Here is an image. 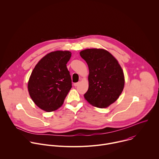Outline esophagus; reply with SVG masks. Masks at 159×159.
Masks as SVG:
<instances>
[{
  "label": "esophagus",
  "mask_w": 159,
  "mask_h": 159,
  "mask_svg": "<svg viewBox=\"0 0 159 159\" xmlns=\"http://www.w3.org/2000/svg\"><path fill=\"white\" fill-rule=\"evenodd\" d=\"M80 84V82H77V83H75L74 84V86L75 87H77V86H78L79 85V84Z\"/></svg>",
  "instance_id": "esophagus-1"
}]
</instances>
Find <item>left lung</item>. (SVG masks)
<instances>
[{
    "mask_svg": "<svg viewBox=\"0 0 159 159\" xmlns=\"http://www.w3.org/2000/svg\"><path fill=\"white\" fill-rule=\"evenodd\" d=\"M80 55L87 63L89 70L85 99L96 107H109L119 98L125 86V75L118 61L102 48L85 49Z\"/></svg>",
    "mask_w": 159,
    "mask_h": 159,
    "instance_id": "left-lung-1",
    "label": "left lung"
}]
</instances>
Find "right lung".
I'll list each match as a JSON object with an SVG mask.
<instances>
[{
  "label": "right lung",
  "mask_w": 159,
  "mask_h": 159,
  "mask_svg": "<svg viewBox=\"0 0 159 159\" xmlns=\"http://www.w3.org/2000/svg\"><path fill=\"white\" fill-rule=\"evenodd\" d=\"M72 53L57 50L44 56L36 65L28 83L29 94L41 109L52 112L60 108L72 88L66 63Z\"/></svg>",
  "instance_id": "add662e5"
}]
</instances>
